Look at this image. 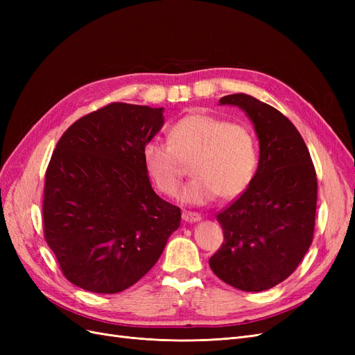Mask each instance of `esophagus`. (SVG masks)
Returning <instances> with one entry per match:
<instances>
[{
  "instance_id": "obj_1",
  "label": "esophagus",
  "mask_w": 355,
  "mask_h": 355,
  "mask_svg": "<svg viewBox=\"0 0 355 355\" xmlns=\"http://www.w3.org/2000/svg\"><path fill=\"white\" fill-rule=\"evenodd\" d=\"M182 219H184L185 222H198V220H201V216L198 213H196V211H184L182 213Z\"/></svg>"
}]
</instances>
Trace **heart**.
<instances>
[{
  "instance_id": "b5f03b06",
  "label": "heart",
  "mask_w": 355,
  "mask_h": 355,
  "mask_svg": "<svg viewBox=\"0 0 355 355\" xmlns=\"http://www.w3.org/2000/svg\"><path fill=\"white\" fill-rule=\"evenodd\" d=\"M168 142L144 146L146 173L164 196H175L191 163L194 175L180 200L206 204L218 196L239 197L250 185L257 167V145L252 130L211 114H191L168 128Z\"/></svg>"
}]
</instances>
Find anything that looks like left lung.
Segmentation results:
<instances>
[{"instance_id":"left-lung-1","label":"left lung","mask_w":355,"mask_h":355,"mask_svg":"<svg viewBox=\"0 0 355 355\" xmlns=\"http://www.w3.org/2000/svg\"><path fill=\"white\" fill-rule=\"evenodd\" d=\"M220 105L241 108L259 137V166L243 194L218 213L223 243L209 265L222 282L262 292L284 282L314 237L317 175L297 128L271 105L245 93Z\"/></svg>"}]
</instances>
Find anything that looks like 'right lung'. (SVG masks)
Instances as JSON below:
<instances>
[{
  "label": "right lung",
  "mask_w": 355,
  "mask_h": 355,
  "mask_svg": "<svg viewBox=\"0 0 355 355\" xmlns=\"http://www.w3.org/2000/svg\"><path fill=\"white\" fill-rule=\"evenodd\" d=\"M163 108L112 102L62 135L46 171L42 225L62 274L93 293H118L151 270L180 209L159 198L144 146Z\"/></svg>",
  "instance_id": "obj_1"
}]
</instances>
